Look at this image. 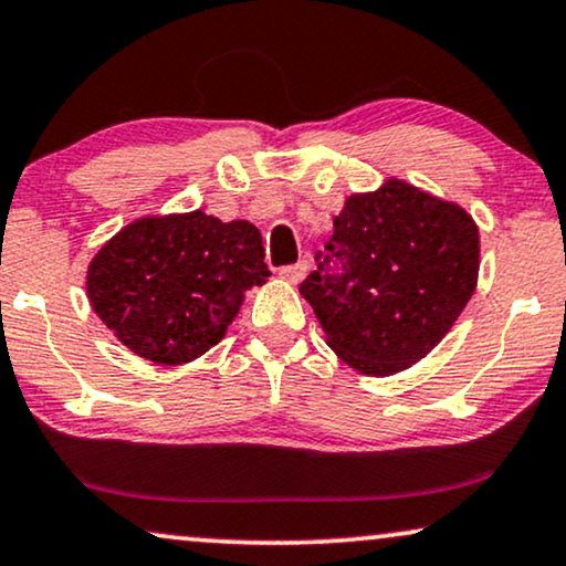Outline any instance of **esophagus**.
<instances>
[{"instance_id":"1","label":"esophagus","mask_w":566,"mask_h":566,"mask_svg":"<svg viewBox=\"0 0 566 566\" xmlns=\"http://www.w3.org/2000/svg\"><path fill=\"white\" fill-rule=\"evenodd\" d=\"M279 274H282V279H287L290 284H297V282H303V276L307 274V261L287 263V266H282V269H279Z\"/></svg>"}]
</instances>
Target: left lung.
<instances>
[{"mask_svg": "<svg viewBox=\"0 0 566 566\" xmlns=\"http://www.w3.org/2000/svg\"><path fill=\"white\" fill-rule=\"evenodd\" d=\"M300 292L328 346L365 375H394L440 344L473 295L479 230L461 207L390 180L346 199Z\"/></svg>", "mask_w": 566, "mask_h": 566, "instance_id": "obj_1", "label": "left lung"}]
</instances>
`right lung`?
<instances>
[{
  "label": "right lung",
  "instance_id": "obj_1",
  "mask_svg": "<svg viewBox=\"0 0 566 566\" xmlns=\"http://www.w3.org/2000/svg\"><path fill=\"white\" fill-rule=\"evenodd\" d=\"M269 274L251 222L205 212L147 217L101 248L87 269V295L134 354L180 365L220 342L243 292Z\"/></svg>",
  "mask_w": 566,
  "mask_h": 566
}]
</instances>
